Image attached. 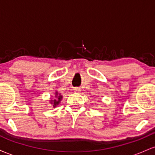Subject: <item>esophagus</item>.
I'll return each mask as SVG.
<instances>
[{
    "instance_id": "1",
    "label": "esophagus",
    "mask_w": 155,
    "mask_h": 155,
    "mask_svg": "<svg viewBox=\"0 0 155 155\" xmlns=\"http://www.w3.org/2000/svg\"><path fill=\"white\" fill-rule=\"evenodd\" d=\"M74 92H81V89L79 88V87H75L74 89Z\"/></svg>"
}]
</instances>
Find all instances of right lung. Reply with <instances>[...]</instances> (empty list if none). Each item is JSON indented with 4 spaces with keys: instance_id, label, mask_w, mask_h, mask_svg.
I'll use <instances>...</instances> for the list:
<instances>
[{
    "instance_id": "right-lung-1",
    "label": "right lung",
    "mask_w": 155,
    "mask_h": 155,
    "mask_svg": "<svg viewBox=\"0 0 155 155\" xmlns=\"http://www.w3.org/2000/svg\"><path fill=\"white\" fill-rule=\"evenodd\" d=\"M54 100H49V103L51 104L53 107H57V106L60 104V101L63 99V96L60 95V93H58V92H55Z\"/></svg>"
}]
</instances>
